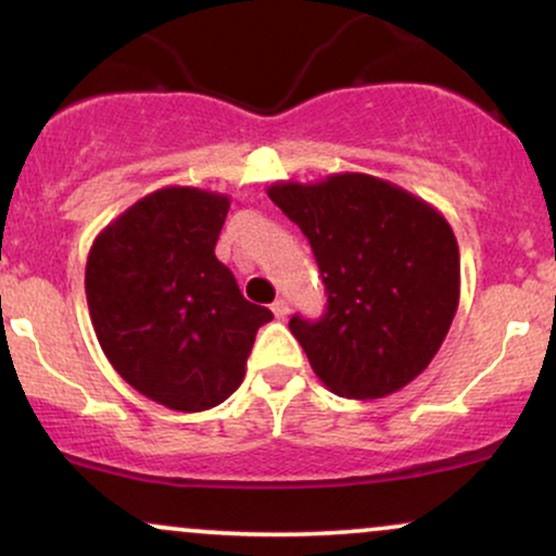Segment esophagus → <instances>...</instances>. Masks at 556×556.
I'll list each match as a JSON object with an SVG mask.
<instances>
[{"label": "esophagus", "mask_w": 556, "mask_h": 556, "mask_svg": "<svg viewBox=\"0 0 556 556\" xmlns=\"http://www.w3.org/2000/svg\"><path fill=\"white\" fill-rule=\"evenodd\" d=\"M271 311H274V316L277 318H287V314H290V305H287V300H274L271 303Z\"/></svg>", "instance_id": "obj_1"}]
</instances>
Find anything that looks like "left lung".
I'll return each instance as SVG.
<instances>
[{"instance_id":"8db88e82","label":"left lung","mask_w":556,"mask_h":556,"mask_svg":"<svg viewBox=\"0 0 556 556\" xmlns=\"http://www.w3.org/2000/svg\"><path fill=\"white\" fill-rule=\"evenodd\" d=\"M269 198L314 248L327 287L318 321L290 331L329 392L379 400L433 361L460 303V251L431 203L363 172L274 182Z\"/></svg>"}]
</instances>
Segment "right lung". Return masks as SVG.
Segmentation results:
<instances>
[{
	"label": "right lung",
	"mask_w": 556,
	"mask_h": 556,
	"mask_svg": "<svg viewBox=\"0 0 556 556\" xmlns=\"http://www.w3.org/2000/svg\"><path fill=\"white\" fill-rule=\"evenodd\" d=\"M229 198L169 185L96 235L86 264L88 314L123 379L169 410L225 402L245 376L271 311L242 298L214 248Z\"/></svg>",
	"instance_id": "obj_1"
}]
</instances>
